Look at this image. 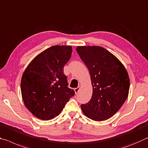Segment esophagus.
Wrapping results in <instances>:
<instances>
[{
	"label": "esophagus",
	"instance_id": "esophagus-1",
	"mask_svg": "<svg viewBox=\"0 0 148 148\" xmlns=\"http://www.w3.org/2000/svg\"><path fill=\"white\" fill-rule=\"evenodd\" d=\"M80 89H81V87L80 86H78V87H77V88H75L74 89V91H75V93L76 94H77L79 93V90H80Z\"/></svg>",
	"mask_w": 148,
	"mask_h": 148
}]
</instances>
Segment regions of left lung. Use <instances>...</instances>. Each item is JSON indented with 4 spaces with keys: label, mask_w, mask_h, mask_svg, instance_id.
<instances>
[{
    "label": "left lung",
    "mask_w": 148,
    "mask_h": 148,
    "mask_svg": "<svg viewBox=\"0 0 148 148\" xmlns=\"http://www.w3.org/2000/svg\"><path fill=\"white\" fill-rule=\"evenodd\" d=\"M76 50L88 69L92 86L90 100L82 104L81 110L92 120H107L119 110L129 96L128 72L120 60L103 47L79 46Z\"/></svg>",
    "instance_id": "8db88e82"
}]
</instances>
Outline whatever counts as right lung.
<instances>
[{"label":"right lung","instance_id":"obj_1","mask_svg":"<svg viewBox=\"0 0 148 148\" xmlns=\"http://www.w3.org/2000/svg\"><path fill=\"white\" fill-rule=\"evenodd\" d=\"M71 53V46H53L33 58L24 71L21 96L26 108L37 118L47 121L56 117L75 94L67 87L64 73Z\"/></svg>","mask_w":148,"mask_h":148}]
</instances>
